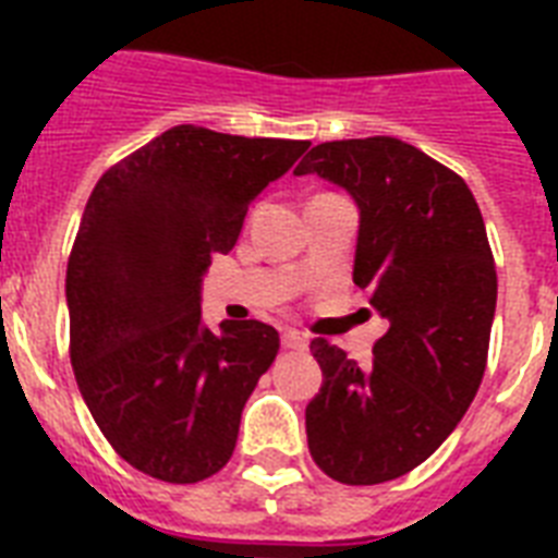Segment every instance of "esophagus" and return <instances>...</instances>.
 <instances>
[{
  "label": "esophagus",
  "instance_id": "1",
  "mask_svg": "<svg viewBox=\"0 0 558 558\" xmlns=\"http://www.w3.org/2000/svg\"><path fill=\"white\" fill-rule=\"evenodd\" d=\"M280 339H283V348L289 350H306V336L298 330H283L280 332Z\"/></svg>",
  "mask_w": 558,
  "mask_h": 558
}]
</instances>
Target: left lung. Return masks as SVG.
I'll return each mask as SVG.
<instances>
[{
	"mask_svg": "<svg viewBox=\"0 0 558 558\" xmlns=\"http://www.w3.org/2000/svg\"><path fill=\"white\" fill-rule=\"evenodd\" d=\"M306 173L356 202L353 283L388 322L371 367L310 344L324 381L306 442L332 481L385 484L440 449L484 379L498 298L484 217L458 173L390 135L318 144L295 168Z\"/></svg>",
	"mask_w": 558,
	"mask_h": 558,
	"instance_id": "left-lung-1",
	"label": "left lung"
}]
</instances>
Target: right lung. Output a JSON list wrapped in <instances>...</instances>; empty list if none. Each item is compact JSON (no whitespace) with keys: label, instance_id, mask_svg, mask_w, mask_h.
<instances>
[{"label":"right lung","instance_id":"obj_1","mask_svg":"<svg viewBox=\"0 0 558 558\" xmlns=\"http://www.w3.org/2000/svg\"><path fill=\"white\" fill-rule=\"evenodd\" d=\"M310 142L179 124L109 168L92 191L65 269L69 356L112 449L168 484L217 475L240 414L278 356L263 322H202L210 254Z\"/></svg>","mask_w":558,"mask_h":558}]
</instances>
